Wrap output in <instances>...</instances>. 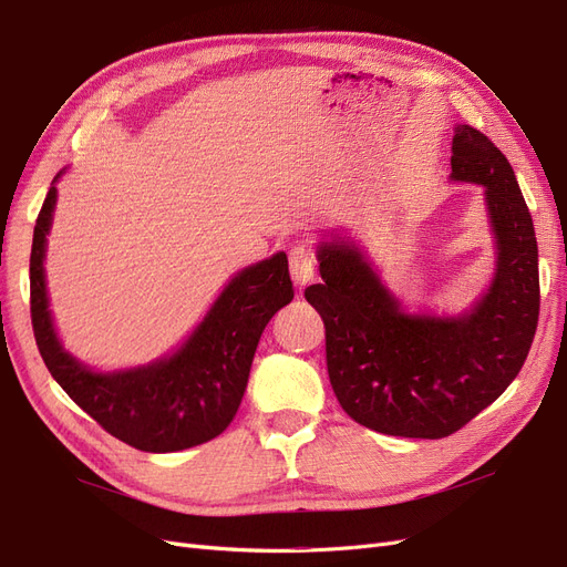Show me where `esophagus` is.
Returning a JSON list of instances; mask_svg holds the SVG:
<instances>
[{
    "label": "esophagus",
    "instance_id": "obj_1",
    "mask_svg": "<svg viewBox=\"0 0 567 567\" xmlns=\"http://www.w3.org/2000/svg\"><path fill=\"white\" fill-rule=\"evenodd\" d=\"M289 272L291 280L299 287H306L310 280L316 278V254L308 247H295L289 251Z\"/></svg>",
    "mask_w": 567,
    "mask_h": 567
}]
</instances>
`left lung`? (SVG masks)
<instances>
[{
    "label": "left lung",
    "mask_w": 567,
    "mask_h": 567,
    "mask_svg": "<svg viewBox=\"0 0 567 567\" xmlns=\"http://www.w3.org/2000/svg\"><path fill=\"white\" fill-rule=\"evenodd\" d=\"M452 181L485 190L497 268L485 297L456 318L412 316L349 240L320 243V285L303 297L324 322L327 372L358 424L400 437H445L506 391L533 346L539 266L533 216L508 159L456 124Z\"/></svg>",
    "instance_id": "left-lung-1"
}]
</instances>
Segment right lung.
<instances>
[{
	"mask_svg": "<svg viewBox=\"0 0 567 567\" xmlns=\"http://www.w3.org/2000/svg\"><path fill=\"white\" fill-rule=\"evenodd\" d=\"M53 184L30 251L32 330L51 377L107 433L143 452L188 450L224 433L240 408L268 320L295 299L287 254L237 272L176 353L134 370L94 372L63 349L49 310L44 251L56 207Z\"/></svg>",
	"mask_w": 567,
	"mask_h": 567,
	"instance_id": "obj_1",
	"label": "right lung"
}]
</instances>
